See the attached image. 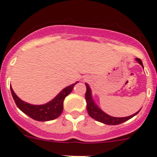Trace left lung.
<instances>
[{"label":"left lung","mask_w":157,"mask_h":157,"mask_svg":"<svg viewBox=\"0 0 157 157\" xmlns=\"http://www.w3.org/2000/svg\"><path fill=\"white\" fill-rule=\"evenodd\" d=\"M136 61L143 67L142 62L140 59L136 58ZM86 84V92L85 98L86 101V109L87 111H88L89 115L92 119L97 120V121L101 122L102 123H105L107 125H118L120 123H123L124 122L127 121L129 119L132 118L133 117L135 116L136 114H138V112L140 111V110L138 112L134 113V114L131 115V116L126 117H113L110 116V115L105 113L103 110H101V109L97 106L96 104L95 103L93 99L92 98V92H91V89H90V86L87 83Z\"/></svg>","instance_id":"left-lung-1"}]
</instances>
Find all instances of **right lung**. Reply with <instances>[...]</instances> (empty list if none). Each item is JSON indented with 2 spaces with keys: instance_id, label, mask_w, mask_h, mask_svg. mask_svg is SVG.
I'll list each match as a JSON object with an SVG mask.
<instances>
[{
  "instance_id": "right-lung-1",
  "label": "right lung",
  "mask_w": 157,
  "mask_h": 157,
  "mask_svg": "<svg viewBox=\"0 0 157 157\" xmlns=\"http://www.w3.org/2000/svg\"><path fill=\"white\" fill-rule=\"evenodd\" d=\"M78 82L77 81L74 84L65 87L52 101L41 105H33L23 101L16 95L11 86L10 90L15 103L23 113L37 121H49L55 120L60 116L63 110L64 99L72 92L74 86Z\"/></svg>"
}]
</instances>
